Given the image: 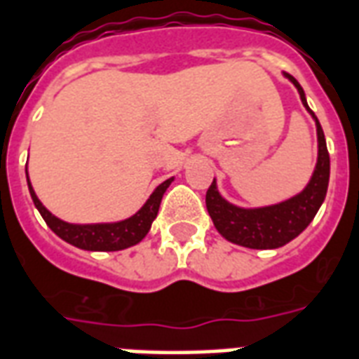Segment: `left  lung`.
Returning <instances> with one entry per match:
<instances>
[{
    "instance_id": "8db88e82",
    "label": "left lung",
    "mask_w": 359,
    "mask_h": 359,
    "mask_svg": "<svg viewBox=\"0 0 359 359\" xmlns=\"http://www.w3.org/2000/svg\"><path fill=\"white\" fill-rule=\"evenodd\" d=\"M284 75L294 82L303 105L309 109L305 92L299 86V82L288 73H284ZM309 113L314 116L311 109H309ZM314 120H316V131H318V163L314 169L313 179L299 196H295L284 203L264 207V209H239L220 198V194L216 191L215 180H212V184L209 186L207 196H205V203H207V210L215 222V228L220 231L222 237L235 245L256 248V250L278 248V246H284L286 243L295 239L309 224L313 222L320 205L324 201L327 182H330V152L325 147L322 126L316 116Z\"/></svg>"
}]
</instances>
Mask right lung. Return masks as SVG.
I'll return each mask as SVG.
<instances>
[{"instance_id": "1", "label": "right lung", "mask_w": 359, "mask_h": 359, "mask_svg": "<svg viewBox=\"0 0 359 359\" xmlns=\"http://www.w3.org/2000/svg\"><path fill=\"white\" fill-rule=\"evenodd\" d=\"M27 177V171H26ZM171 180L168 179L165 182H161L149 201L141 207V210H137L135 215L122 220V222L114 224H86V226H79V224H67L64 220H60L54 215H50L48 210L43 207L37 196H35L34 188L27 180V188L34 199V205L43 216V220L46 226L58 235L60 239H64L65 243L82 248V250H100V252H114V250H124L128 246L137 245L139 241H143V237L149 233L150 226L154 222V218L158 216V209H160L161 198L168 190V186L171 184Z\"/></svg>"}]
</instances>
